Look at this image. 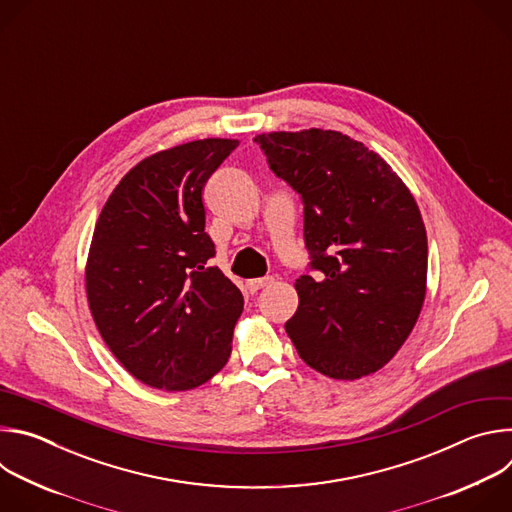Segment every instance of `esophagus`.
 Listing matches in <instances>:
<instances>
[{"label":"esophagus","mask_w":512,"mask_h":512,"mask_svg":"<svg viewBox=\"0 0 512 512\" xmlns=\"http://www.w3.org/2000/svg\"><path fill=\"white\" fill-rule=\"evenodd\" d=\"M273 281V277H257V279H249L247 281V289L251 291V294H257L259 289H263L265 285H269Z\"/></svg>","instance_id":"esophagus-1"}]
</instances>
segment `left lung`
<instances>
[{"mask_svg":"<svg viewBox=\"0 0 512 512\" xmlns=\"http://www.w3.org/2000/svg\"><path fill=\"white\" fill-rule=\"evenodd\" d=\"M269 168L304 202L316 275L296 279L298 312L285 332L314 371L356 381L383 369L411 334L425 300L427 235L393 168L332 129L255 137Z\"/></svg>","mask_w":512,"mask_h":512,"instance_id":"obj_1","label":"left lung"}]
</instances>
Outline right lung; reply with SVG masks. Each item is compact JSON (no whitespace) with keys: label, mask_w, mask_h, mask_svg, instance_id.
<instances>
[{"label":"right lung","mask_w":512,"mask_h":512,"mask_svg":"<svg viewBox=\"0 0 512 512\" xmlns=\"http://www.w3.org/2000/svg\"><path fill=\"white\" fill-rule=\"evenodd\" d=\"M237 145L208 137L145 158L99 214L85 267L89 308L123 369L148 387H200L231 356L243 296L208 267L202 190Z\"/></svg>","instance_id":"1"}]
</instances>
